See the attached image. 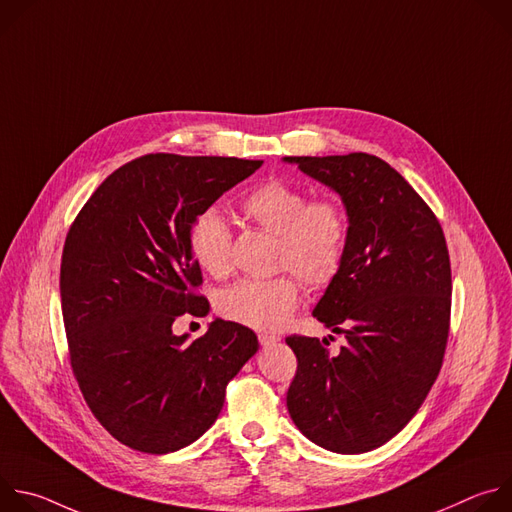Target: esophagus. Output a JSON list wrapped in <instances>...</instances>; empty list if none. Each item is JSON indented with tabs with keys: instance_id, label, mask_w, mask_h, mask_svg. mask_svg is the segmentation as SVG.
<instances>
[{
	"instance_id": "1",
	"label": "esophagus",
	"mask_w": 512,
	"mask_h": 512,
	"mask_svg": "<svg viewBox=\"0 0 512 512\" xmlns=\"http://www.w3.org/2000/svg\"><path fill=\"white\" fill-rule=\"evenodd\" d=\"M279 340H281L279 336L269 334V332H261V334H259V344H261V346H273V344H277Z\"/></svg>"
}]
</instances>
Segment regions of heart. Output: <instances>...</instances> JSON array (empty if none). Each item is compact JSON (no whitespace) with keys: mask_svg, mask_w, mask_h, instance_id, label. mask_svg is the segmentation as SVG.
Segmentation results:
<instances>
[{"mask_svg":"<svg viewBox=\"0 0 512 512\" xmlns=\"http://www.w3.org/2000/svg\"><path fill=\"white\" fill-rule=\"evenodd\" d=\"M241 210L251 223L275 235V267L291 269L310 287H326L344 265L348 216L334 198L308 200L306 190L281 180L253 188ZM233 235L216 208L202 210L190 229L192 257L212 277L231 273ZM300 281L291 273L241 279L218 294L216 308L227 320L255 330H279L300 304Z\"/></svg>","mask_w":512,"mask_h":512,"instance_id":"obj_1","label":"heart"}]
</instances>
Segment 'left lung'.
<instances>
[{"mask_svg":"<svg viewBox=\"0 0 512 512\" xmlns=\"http://www.w3.org/2000/svg\"><path fill=\"white\" fill-rule=\"evenodd\" d=\"M340 194L348 245L314 308L328 340L287 336L298 371L287 409L298 429L336 454L387 444L440 375L450 334L452 269L440 221L409 182L371 154L283 158Z\"/></svg>","mask_w":512,"mask_h":512,"instance_id":"8db88e82","label":"left lung"}]
</instances>
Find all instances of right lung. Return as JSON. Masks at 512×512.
<instances>
[{
    "label": "right lung",
    "instance_id": "add662e5",
    "mask_svg": "<svg viewBox=\"0 0 512 512\" xmlns=\"http://www.w3.org/2000/svg\"><path fill=\"white\" fill-rule=\"evenodd\" d=\"M261 164L141 156L115 170L68 229L60 302L70 367L97 421L131 450L168 454L196 442L259 348L237 322L216 318L190 342L172 324L208 314L190 249L194 218Z\"/></svg>",
    "mask_w": 512,
    "mask_h": 512
}]
</instances>
